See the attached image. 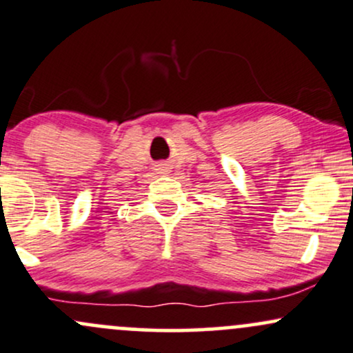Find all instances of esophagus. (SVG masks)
Here are the masks:
<instances>
[{
	"label": "esophagus",
	"mask_w": 353,
	"mask_h": 353,
	"mask_svg": "<svg viewBox=\"0 0 353 353\" xmlns=\"http://www.w3.org/2000/svg\"><path fill=\"white\" fill-rule=\"evenodd\" d=\"M157 170H160V173H165V172H167V170H165V167H160V168H157Z\"/></svg>",
	"instance_id": "1"
}]
</instances>
